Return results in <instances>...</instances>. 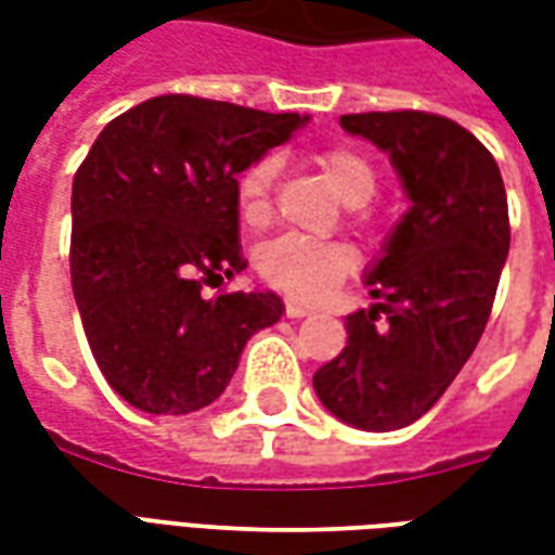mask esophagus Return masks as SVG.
<instances>
[{
    "mask_svg": "<svg viewBox=\"0 0 555 555\" xmlns=\"http://www.w3.org/2000/svg\"><path fill=\"white\" fill-rule=\"evenodd\" d=\"M285 314H288V318H306V314H312V309H309V306H302V302L288 300L285 302Z\"/></svg>",
    "mask_w": 555,
    "mask_h": 555,
    "instance_id": "obj_1",
    "label": "esophagus"
}]
</instances>
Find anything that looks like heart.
<instances>
[{
  "label": "heart",
  "instance_id": "obj_1",
  "mask_svg": "<svg viewBox=\"0 0 555 555\" xmlns=\"http://www.w3.org/2000/svg\"><path fill=\"white\" fill-rule=\"evenodd\" d=\"M318 166L324 171L330 186L350 207H362L372 202L377 190L374 163L360 147L333 145L318 154ZM279 159L273 154L255 157L246 163L234 178V202L237 214L246 225H264L273 210V186H276ZM255 267L273 285L297 300H318L336 288L341 279L353 270V253L341 243L312 241L300 234H282L276 241L264 243L255 255Z\"/></svg>",
  "mask_w": 555,
  "mask_h": 555
}]
</instances>
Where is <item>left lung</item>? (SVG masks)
<instances>
[{
	"mask_svg": "<svg viewBox=\"0 0 555 555\" xmlns=\"http://www.w3.org/2000/svg\"><path fill=\"white\" fill-rule=\"evenodd\" d=\"M341 127L384 147L413 207L365 279L377 302L348 314V345L312 384L341 422L396 430L440 401L488 326L508 198L493 154L446 115H341Z\"/></svg>",
	"mask_w": 555,
	"mask_h": 555,
	"instance_id": "8db88e82",
	"label": "left lung"
}]
</instances>
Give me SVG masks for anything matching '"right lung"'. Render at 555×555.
<instances>
[{
	"instance_id": "add662e5",
	"label": "right lung",
	"mask_w": 555,
	"mask_h": 555,
	"mask_svg": "<svg viewBox=\"0 0 555 555\" xmlns=\"http://www.w3.org/2000/svg\"><path fill=\"white\" fill-rule=\"evenodd\" d=\"M306 118L193 94H159L94 139L70 195V285L106 384L127 404L181 416L217 401L246 341L276 324L270 291L241 273L237 171Z\"/></svg>"
}]
</instances>
